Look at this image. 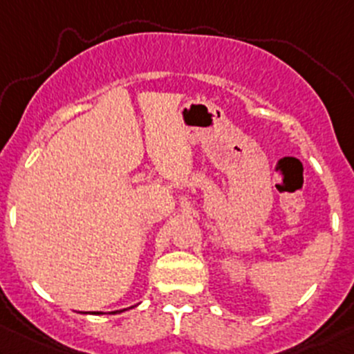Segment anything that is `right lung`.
I'll return each instance as SVG.
<instances>
[{
    "label": "right lung",
    "instance_id": "obj_1",
    "mask_svg": "<svg viewBox=\"0 0 354 354\" xmlns=\"http://www.w3.org/2000/svg\"><path fill=\"white\" fill-rule=\"evenodd\" d=\"M94 314H100V313H94Z\"/></svg>",
    "mask_w": 354,
    "mask_h": 354
}]
</instances>
